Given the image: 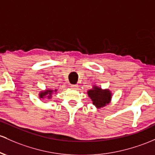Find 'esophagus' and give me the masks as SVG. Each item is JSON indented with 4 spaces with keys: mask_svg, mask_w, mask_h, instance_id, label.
Returning a JSON list of instances; mask_svg holds the SVG:
<instances>
[{
    "mask_svg": "<svg viewBox=\"0 0 155 155\" xmlns=\"http://www.w3.org/2000/svg\"><path fill=\"white\" fill-rule=\"evenodd\" d=\"M78 87L79 86L77 84H72V85H71V87L73 88V89H77Z\"/></svg>",
    "mask_w": 155,
    "mask_h": 155,
    "instance_id": "obj_1",
    "label": "esophagus"
}]
</instances>
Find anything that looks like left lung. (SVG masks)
<instances>
[{"label":"left lung","instance_id":"8db88e82","mask_svg":"<svg viewBox=\"0 0 155 155\" xmlns=\"http://www.w3.org/2000/svg\"><path fill=\"white\" fill-rule=\"evenodd\" d=\"M87 95L97 109L102 108L109 104L113 96L109 89H102L96 85H93V88L87 91Z\"/></svg>","mask_w":155,"mask_h":155}]
</instances>
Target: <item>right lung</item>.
<instances>
[{"mask_svg": "<svg viewBox=\"0 0 155 155\" xmlns=\"http://www.w3.org/2000/svg\"><path fill=\"white\" fill-rule=\"evenodd\" d=\"M57 91V90H51V89H45V91H41L39 93V98L40 100L42 99H51L52 95L54 94V93H56Z\"/></svg>", "mask_w": 155, "mask_h": 155, "instance_id": "right-lung-1", "label": "right lung"}]
</instances>
